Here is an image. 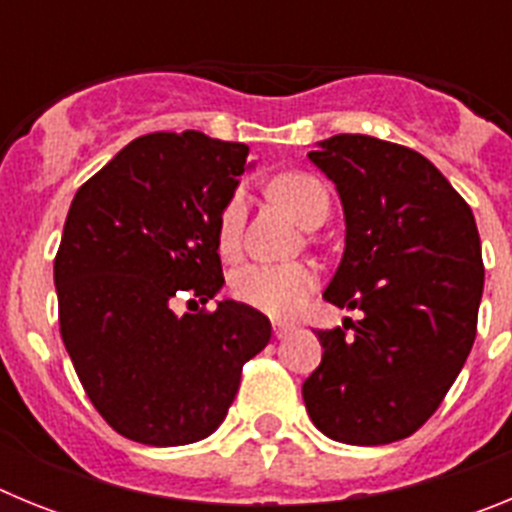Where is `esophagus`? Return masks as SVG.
<instances>
[{
  "label": "esophagus",
  "mask_w": 512,
  "mask_h": 512,
  "mask_svg": "<svg viewBox=\"0 0 512 512\" xmlns=\"http://www.w3.org/2000/svg\"><path fill=\"white\" fill-rule=\"evenodd\" d=\"M287 333H292V325H289V323H274V336L284 338Z\"/></svg>",
  "instance_id": "1"
}]
</instances>
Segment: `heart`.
Instances as JSON below:
<instances>
[{
  "label": "heart",
  "instance_id": "b5f03b06",
  "mask_svg": "<svg viewBox=\"0 0 512 512\" xmlns=\"http://www.w3.org/2000/svg\"><path fill=\"white\" fill-rule=\"evenodd\" d=\"M271 194L297 217L305 228H318L330 212V197L318 176L305 171H287L271 182ZM243 220H246V194L235 189L217 215V248L225 259L241 253ZM318 284V274L310 264H251L230 277V295L235 302L264 312L269 318L295 315Z\"/></svg>",
  "mask_w": 512,
  "mask_h": 512
}]
</instances>
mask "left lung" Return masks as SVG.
<instances>
[{
  "instance_id": "1",
  "label": "left lung",
  "mask_w": 512,
  "mask_h": 512,
  "mask_svg": "<svg viewBox=\"0 0 512 512\" xmlns=\"http://www.w3.org/2000/svg\"><path fill=\"white\" fill-rule=\"evenodd\" d=\"M346 215V251L325 300L361 310L315 330L323 361L302 384L318 431L382 446L418 431L443 402L477 336L485 284L472 207L418 151L341 133L310 151Z\"/></svg>"
}]
</instances>
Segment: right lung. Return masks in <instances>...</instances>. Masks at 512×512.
<instances>
[{
  "mask_svg": "<svg viewBox=\"0 0 512 512\" xmlns=\"http://www.w3.org/2000/svg\"><path fill=\"white\" fill-rule=\"evenodd\" d=\"M246 158L197 130L140 135L71 202L53 264L61 338L97 413L130 441L210 436L269 343V318L241 302L171 310L223 287L217 215Z\"/></svg>",
  "mask_w": 512,
  "mask_h": 512,
  "instance_id": "right-lung-1",
  "label": "right lung"
}]
</instances>
